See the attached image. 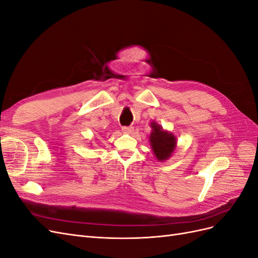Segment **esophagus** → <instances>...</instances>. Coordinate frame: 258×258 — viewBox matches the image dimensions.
<instances>
[{"mask_svg":"<svg viewBox=\"0 0 258 258\" xmlns=\"http://www.w3.org/2000/svg\"><path fill=\"white\" fill-rule=\"evenodd\" d=\"M122 132H123V134H127V135H132V134H134V128H132V127H122Z\"/></svg>","mask_w":258,"mask_h":258,"instance_id":"obj_1","label":"esophagus"}]
</instances>
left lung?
Here are the masks:
<instances>
[{
    "mask_svg": "<svg viewBox=\"0 0 258 258\" xmlns=\"http://www.w3.org/2000/svg\"><path fill=\"white\" fill-rule=\"evenodd\" d=\"M150 142L154 155L159 161H165L171 157L176 147V138L171 132L165 131L160 124L153 121Z\"/></svg>",
    "mask_w": 258,
    "mask_h": 258,
    "instance_id": "left-lung-1",
    "label": "left lung"
}]
</instances>
